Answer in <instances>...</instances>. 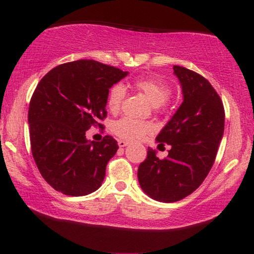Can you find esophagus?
<instances>
[{
  "mask_svg": "<svg viewBox=\"0 0 254 254\" xmlns=\"http://www.w3.org/2000/svg\"><path fill=\"white\" fill-rule=\"evenodd\" d=\"M127 143H128V142H127V141H124V140H119V142H118L120 148L126 147V145H127Z\"/></svg>",
  "mask_w": 254,
  "mask_h": 254,
  "instance_id": "esophagus-1",
  "label": "esophagus"
}]
</instances>
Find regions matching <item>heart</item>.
Listing matches in <instances>:
<instances>
[{
	"mask_svg": "<svg viewBox=\"0 0 254 254\" xmlns=\"http://www.w3.org/2000/svg\"><path fill=\"white\" fill-rule=\"evenodd\" d=\"M134 86L142 92L152 105L160 106L169 100L173 93L171 86L159 77H139ZM126 87L122 84H114L107 93L106 104L111 112H118L126 97ZM112 131L120 139L136 141L152 131L151 124L131 118H122L112 123Z\"/></svg>",
	"mask_w": 254,
	"mask_h": 254,
	"instance_id": "b5f03b06",
	"label": "heart"
}]
</instances>
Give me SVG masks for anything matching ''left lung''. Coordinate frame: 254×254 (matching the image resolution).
I'll return each instance as SVG.
<instances>
[{
    "instance_id": "8db88e82",
    "label": "left lung",
    "mask_w": 254,
    "mask_h": 254,
    "mask_svg": "<svg viewBox=\"0 0 254 254\" xmlns=\"http://www.w3.org/2000/svg\"><path fill=\"white\" fill-rule=\"evenodd\" d=\"M174 72L182 84L184 102L157 136L159 147L167 143L171 149L161 160L148 148L137 169L143 191L163 203L183 199L200 186L224 133V106L209 81L182 66H174Z\"/></svg>"
}]
</instances>
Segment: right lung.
I'll return each mask as SVG.
<instances>
[{
    "label": "right lung",
    "mask_w": 254,
    "mask_h": 254,
    "mask_svg": "<svg viewBox=\"0 0 254 254\" xmlns=\"http://www.w3.org/2000/svg\"><path fill=\"white\" fill-rule=\"evenodd\" d=\"M127 71L96 60L62 64L42 77L30 100L28 122L34 162L55 190L85 196L97 190L118 141H88L91 127H104L109 89Z\"/></svg>",
    "instance_id": "obj_1"
}]
</instances>
